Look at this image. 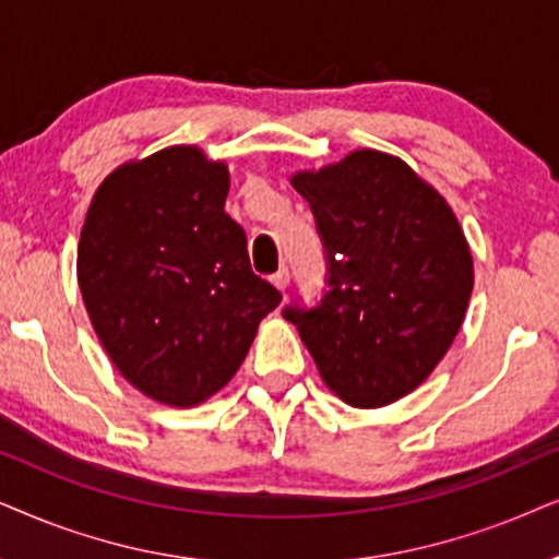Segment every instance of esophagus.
I'll return each instance as SVG.
<instances>
[{"label":"esophagus","instance_id":"esophagus-1","mask_svg":"<svg viewBox=\"0 0 559 559\" xmlns=\"http://www.w3.org/2000/svg\"><path fill=\"white\" fill-rule=\"evenodd\" d=\"M288 278H292V275H288V267H281V271H275L273 275H271V284L278 288V292H286L288 288Z\"/></svg>","mask_w":559,"mask_h":559}]
</instances>
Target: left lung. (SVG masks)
<instances>
[{
    "instance_id": "1",
    "label": "left lung",
    "mask_w": 559,
    "mask_h": 559,
    "mask_svg": "<svg viewBox=\"0 0 559 559\" xmlns=\"http://www.w3.org/2000/svg\"><path fill=\"white\" fill-rule=\"evenodd\" d=\"M326 258L314 307L292 301L324 383L357 408L412 393L448 353L473 292V258L448 202L401 158L355 151L292 178Z\"/></svg>"
}]
</instances>
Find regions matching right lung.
<instances>
[{
  "mask_svg": "<svg viewBox=\"0 0 559 559\" xmlns=\"http://www.w3.org/2000/svg\"><path fill=\"white\" fill-rule=\"evenodd\" d=\"M227 191L225 163L168 147L117 168L81 229L79 288L96 337L119 373L160 404L217 393L281 304L252 273Z\"/></svg>",
  "mask_w": 559,
  "mask_h": 559,
  "instance_id": "right-lung-1",
  "label": "right lung"
}]
</instances>
